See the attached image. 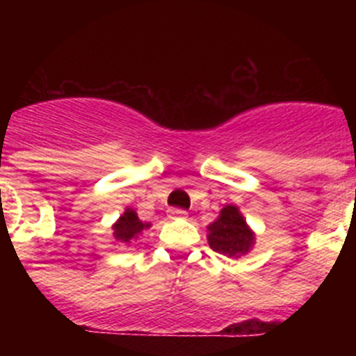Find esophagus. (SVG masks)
Instances as JSON below:
<instances>
[{"mask_svg":"<svg viewBox=\"0 0 356 356\" xmlns=\"http://www.w3.org/2000/svg\"><path fill=\"white\" fill-rule=\"evenodd\" d=\"M169 217H171V219H185V217H187V212L180 209H172L169 210Z\"/></svg>","mask_w":356,"mask_h":356,"instance_id":"obj_1","label":"esophagus"}]
</instances>
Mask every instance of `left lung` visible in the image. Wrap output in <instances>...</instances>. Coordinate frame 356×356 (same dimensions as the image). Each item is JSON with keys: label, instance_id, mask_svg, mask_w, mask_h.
I'll return each mask as SVG.
<instances>
[{"label": "left lung", "instance_id": "obj_1", "mask_svg": "<svg viewBox=\"0 0 356 356\" xmlns=\"http://www.w3.org/2000/svg\"><path fill=\"white\" fill-rule=\"evenodd\" d=\"M207 232L209 246L229 259H241L254 246V232L235 205L222 207L216 221L207 226Z\"/></svg>", "mask_w": 356, "mask_h": 356}]
</instances>
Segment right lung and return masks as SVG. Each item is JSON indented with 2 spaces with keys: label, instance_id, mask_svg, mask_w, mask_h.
Returning <instances> with one entry per match:
<instances>
[{
  "label": "right lung",
  "instance_id": "obj_1",
  "mask_svg": "<svg viewBox=\"0 0 356 356\" xmlns=\"http://www.w3.org/2000/svg\"><path fill=\"white\" fill-rule=\"evenodd\" d=\"M147 228H151L149 222L140 221L137 212L128 207L122 212V216H119L118 221L112 225V235H114V241L119 242V244L131 246V242L137 241Z\"/></svg>",
  "mask_w": 356,
  "mask_h": 356
}]
</instances>
